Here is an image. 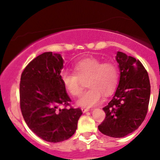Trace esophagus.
<instances>
[{
    "label": "esophagus",
    "mask_w": 160,
    "mask_h": 160,
    "mask_svg": "<svg viewBox=\"0 0 160 160\" xmlns=\"http://www.w3.org/2000/svg\"><path fill=\"white\" fill-rule=\"evenodd\" d=\"M81 111H83V113H86V112H88V111H89V109H88V108H82Z\"/></svg>",
    "instance_id": "esophagus-1"
}]
</instances>
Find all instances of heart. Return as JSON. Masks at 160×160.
Wrapping results in <instances>:
<instances>
[{"label":"heart","instance_id":"1","mask_svg":"<svg viewBox=\"0 0 160 160\" xmlns=\"http://www.w3.org/2000/svg\"><path fill=\"white\" fill-rule=\"evenodd\" d=\"M89 88L80 95L77 104L84 108L98 105L103 94L108 96L116 89L119 80V70L114 62H103L93 57L81 59L74 66V72L65 71L61 73V80L65 89L72 96L80 95L82 90L81 80L88 78Z\"/></svg>","mask_w":160,"mask_h":160}]
</instances>
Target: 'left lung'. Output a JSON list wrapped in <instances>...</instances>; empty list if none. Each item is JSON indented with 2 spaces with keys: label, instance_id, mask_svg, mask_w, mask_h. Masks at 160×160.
Instances as JSON below:
<instances>
[{
  "label": "left lung",
  "instance_id": "1",
  "mask_svg": "<svg viewBox=\"0 0 160 160\" xmlns=\"http://www.w3.org/2000/svg\"><path fill=\"white\" fill-rule=\"evenodd\" d=\"M120 80L112 100L103 108L106 114L98 126L101 133L122 138L141 125L147 114L150 82L147 71L138 59L118 52Z\"/></svg>",
  "mask_w": 160,
  "mask_h": 160
}]
</instances>
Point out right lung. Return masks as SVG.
<instances>
[{
    "label": "right lung",
    "instance_id": "right-lung-1",
    "mask_svg": "<svg viewBox=\"0 0 160 160\" xmlns=\"http://www.w3.org/2000/svg\"><path fill=\"white\" fill-rule=\"evenodd\" d=\"M63 59L46 52L28 64L21 76L20 107L27 125L49 142L70 138L82 114L80 108H60L71 101L61 80Z\"/></svg>",
    "mask_w": 160,
    "mask_h": 160
}]
</instances>
